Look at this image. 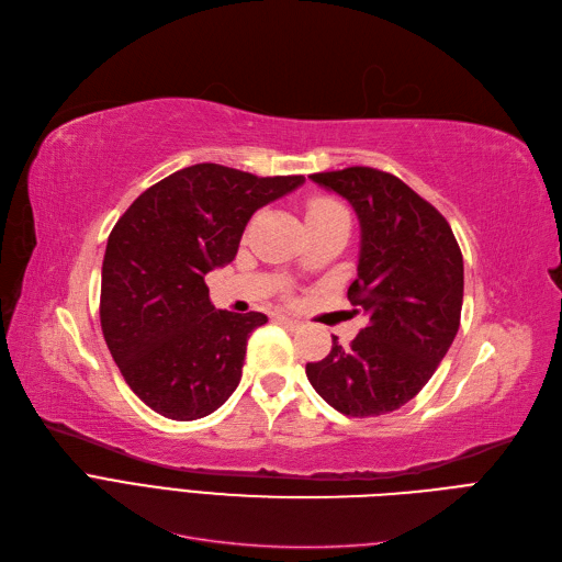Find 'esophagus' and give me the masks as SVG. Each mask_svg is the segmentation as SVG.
Instances as JSON below:
<instances>
[{
	"mask_svg": "<svg viewBox=\"0 0 562 562\" xmlns=\"http://www.w3.org/2000/svg\"><path fill=\"white\" fill-rule=\"evenodd\" d=\"M278 322H280V324H284V327H286V329H292V331H296V329H301V327H303V324H301L299 319H294V317H286V315H278Z\"/></svg>",
	"mask_w": 562,
	"mask_h": 562,
	"instance_id": "1",
	"label": "esophagus"
}]
</instances>
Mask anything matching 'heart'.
<instances>
[{"mask_svg": "<svg viewBox=\"0 0 562 562\" xmlns=\"http://www.w3.org/2000/svg\"><path fill=\"white\" fill-rule=\"evenodd\" d=\"M336 214H346L342 205L329 195H313L311 201L305 203V222H315V220H327V216Z\"/></svg>", "mask_w": 562, "mask_h": 562, "instance_id": "obj_1", "label": "heart"}]
</instances>
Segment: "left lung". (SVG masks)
I'll use <instances>...</instances> for the list:
<instances>
[{
  "instance_id": "obj_1",
  "label": "left lung",
  "mask_w": 562,
  "mask_h": 562,
  "mask_svg": "<svg viewBox=\"0 0 562 562\" xmlns=\"http://www.w3.org/2000/svg\"><path fill=\"white\" fill-rule=\"evenodd\" d=\"M311 179L357 212L361 245L348 299L369 324L350 348L334 336L331 352L305 364V375L342 415L392 413L427 385L460 329V245L443 214L390 172L355 166Z\"/></svg>"
}]
</instances>
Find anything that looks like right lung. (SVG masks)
Returning a JSON list of instances; mask_svg holds the SVG:
<instances>
[{"instance_id": "obj_1", "label": "right lung", "mask_w": 562, "mask_h": 562, "mask_svg": "<svg viewBox=\"0 0 562 562\" xmlns=\"http://www.w3.org/2000/svg\"><path fill=\"white\" fill-rule=\"evenodd\" d=\"M303 182L198 162L149 187L112 228L102 334L125 383L156 413L205 418L238 387L247 338L268 317L216 311L205 276L235 259L251 214Z\"/></svg>"}]
</instances>
